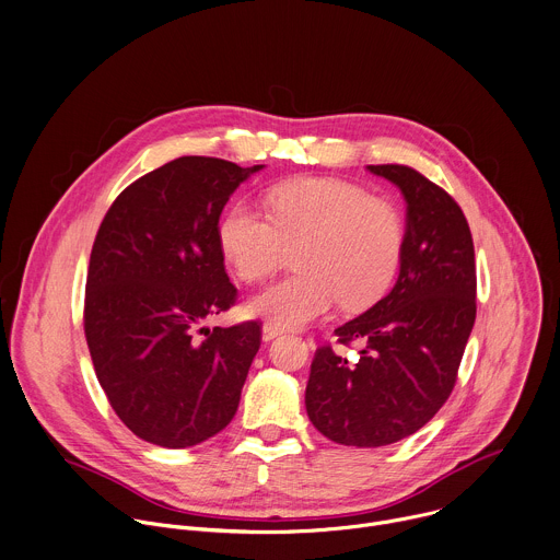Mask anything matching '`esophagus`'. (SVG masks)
Returning a JSON list of instances; mask_svg holds the SVG:
<instances>
[{
    "label": "esophagus",
    "mask_w": 560,
    "mask_h": 560,
    "mask_svg": "<svg viewBox=\"0 0 560 560\" xmlns=\"http://www.w3.org/2000/svg\"><path fill=\"white\" fill-rule=\"evenodd\" d=\"M282 332H284L282 328H278V326H273V324H265V326H262V341H271V339L280 337Z\"/></svg>",
    "instance_id": "34e87169"
}]
</instances>
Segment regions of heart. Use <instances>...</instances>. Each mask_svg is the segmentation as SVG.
Segmentation results:
<instances>
[{
  "label": "heart",
  "instance_id": "heart-1",
  "mask_svg": "<svg viewBox=\"0 0 560 560\" xmlns=\"http://www.w3.org/2000/svg\"><path fill=\"white\" fill-rule=\"evenodd\" d=\"M269 219L249 201H234L217 238L223 258L245 282L271 276L295 249L298 273L249 300V313L278 328H298L326 315L374 304L394 282L405 225L400 212L341 179L300 177L265 195Z\"/></svg>",
  "mask_w": 560,
  "mask_h": 560
}]
</instances>
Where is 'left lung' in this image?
<instances>
[{
    "label": "left lung",
    "mask_w": 560,
    "mask_h": 560,
    "mask_svg": "<svg viewBox=\"0 0 560 560\" xmlns=\"http://www.w3.org/2000/svg\"><path fill=\"white\" fill-rule=\"evenodd\" d=\"M405 203V247L392 291L335 330L311 363L306 413L328 440L385 446L446 402L475 324V249L459 206L409 166H368ZM360 341L354 355L340 348Z\"/></svg>",
    "instance_id": "obj_1"
}]
</instances>
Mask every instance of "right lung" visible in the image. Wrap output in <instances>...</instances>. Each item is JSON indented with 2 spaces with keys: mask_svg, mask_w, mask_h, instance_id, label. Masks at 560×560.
<instances>
[{
  "mask_svg": "<svg viewBox=\"0 0 560 560\" xmlns=\"http://www.w3.org/2000/svg\"><path fill=\"white\" fill-rule=\"evenodd\" d=\"M265 166L179 158L120 192L96 234L85 337L114 411L142 440L195 446L230 424L260 324L199 326L236 300L217 238L234 190Z\"/></svg>",
  "mask_w": 560,
  "mask_h": 560,
  "instance_id": "add662e5",
  "label": "right lung"
}]
</instances>
